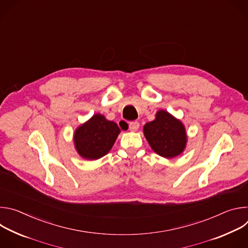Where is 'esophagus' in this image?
Returning a JSON list of instances; mask_svg holds the SVG:
<instances>
[{
	"mask_svg": "<svg viewBox=\"0 0 248 248\" xmlns=\"http://www.w3.org/2000/svg\"><path fill=\"white\" fill-rule=\"evenodd\" d=\"M139 127V123L137 121H134V122H130L129 123V130L131 131H135L137 130Z\"/></svg>",
	"mask_w": 248,
	"mask_h": 248,
	"instance_id": "1",
	"label": "esophagus"
}]
</instances>
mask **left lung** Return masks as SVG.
I'll list each match as a JSON object with an SVG mask.
<instances>
[{
    "instance_id": "1",
    "label": "left lung",
    "mask_w": 248,
    "mask_h": 248,
    "mask_svg": "<svg viewBox=\"0 0 248 248\" xmlns=\"http://www.w3.org/2000/svg\"><path fill=\"white\" fill-rule=\"evenodd\" d=\"M143 131L151 148L162 157L178 156L186 147L184 124L165 111H159L156 119L144 125Z\"/></svg>"
}]
</instances>
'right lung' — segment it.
I'll use <instances>...</instances> for the list:
<instances>
[{
  "mask_svg": "<svg viewBox=\"0 0 248 248\" xmlns=\"http://www.w3.org/2000/svg\"><path fill=\"white\" fill-rule=\"evenodd\" d=\"M118 124L104 116L94 115L75 133V144L79 155L87 160H97L113 147L120 133Z\"/></svg>",
  "mask_w": 248,
  "mask_h": 248,
  "instance_id": "1",
  "label": "right lung"
}]
</instances>
